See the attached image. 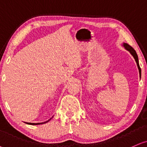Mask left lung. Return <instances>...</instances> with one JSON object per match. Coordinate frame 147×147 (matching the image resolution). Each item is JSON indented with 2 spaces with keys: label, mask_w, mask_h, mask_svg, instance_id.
Wrapping results in <instances>:
<instances>
[{
  "label": "left lung",
  "mask_w": 147,
  "mask_h": 147,
  "mask_svg": "<svg viewBox=\"0 0 147 147\" xmlns=\"http://www.w3.org/2000/svg\"><path fill=\"white\" fill-rule=\"evenodd\" d=\"M123 46L124 47L125 49H126L128 52H129V53L133 56L134 59H135L138 68L139 70V74H140V78H141V69L140 67V65H139V62H138V55L136 54V52L135 51L134 49L132 47H131L129 45H128L127 43H123Z\"/></svg>",
  "instance_id": "8db88e82"
}]
</instances>
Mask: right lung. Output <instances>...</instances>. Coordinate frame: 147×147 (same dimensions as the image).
Segmentation results:
<instances>
[{
    "label": "right lung",
    "mask_w": 147,
    "mask_h": 147,
    "mask_svg": "<svg viewBox=\"0 0 147 147\" xmlns=\"http://www.w3.org/2000/svg\"><path fill=\"white\" fill-rule=\"evenodd\" d=\"M52 118L51 119H49V120H48L47 121H46V122H43V123H26V124H28V125H41V124H44V123H48L49 121H50L52 119Z\"/></svg>",
    "instance_id": "right-lung-1"
}]
</instances>
